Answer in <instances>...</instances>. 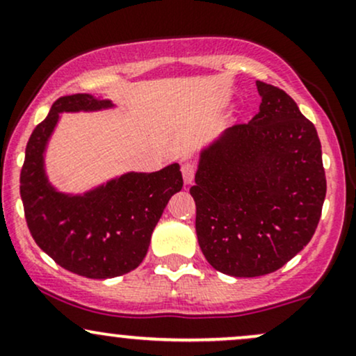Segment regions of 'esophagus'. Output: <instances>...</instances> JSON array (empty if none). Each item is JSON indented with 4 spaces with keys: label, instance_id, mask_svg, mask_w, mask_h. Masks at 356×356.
<instances>
[{
    "label": "esophagus",
    "instance_id": "esophagus-1",
    "mask_svg": "<svg viewBox=\"0 0 356 356\" xmlns=\"http://www.w3.org/2000/svg\"><path fill=\"white\" fill-rule=\"evenodd\" d=\"M181 172L184 177V184H186V186L192 184V181H194V175H195V167L192 165L191 162H186V164L181 167Z\"/></svg>",
    "mask_w": 356,
    "mask_h": 356
}]
</instances>
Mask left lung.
Instances as JSON below:
<instances>
[{
	"label": "left lung",
	"instance_id": "obj_1",
	"mask_svg": "<svg viewBox=\"0 0 356 356\" xmlns=\"http://www.w3.org/2000/svg\"><path fill=\"white\" fill-rule=\"evenodd\" d=\"M260 111L200 154L195 232L207 262L232 277L278 270L314 237L327 179L315 126L275 86L257 81Z\"/></svg>",
	"mask_w": 356,
	"mask_h": 356
}]
</instances>
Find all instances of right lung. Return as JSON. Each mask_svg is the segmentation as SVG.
<instances>
[{
  "mask_svg": "<svg viewBox=\"0 0 356 356\" xmlns=\"http://www.w3.org/2000/svg\"><path fill=\"white\" fill-rule=\"evenodd\" d=\"M106 108H113V102L92 94L59 97L29 137L19 177L34 242L63 268L88 278H113L134 270L147 254L167 202L184 184L179 164H170L151 174H124L84 195L56 191L46 177L42 154L59 113Z\"/></svg>",
  "mask_w": 356,
  "mask_h": 356,
  "instance_id": "add662e5",
  "label": "right lung"
}]
</instances>
